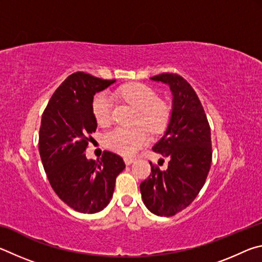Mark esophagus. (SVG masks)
I'll use <instances>...</instances> for the list:
<instances>
[{"instance_id":"esophagus-1","label":"esophagus","mask_w":262,"mask_h":262,"mask_svg":"<svg viewBox=\"0 0 262 262\" xmlns=\"http://www.w3.org/2000/svg\"><path fill=\"white\" fill-rule=\"evenodd\" d=\"M123 161H125V164L126 165H130V164L134 162V158H132V157H125L123 158Z\"/></svg>"}]
</instances>
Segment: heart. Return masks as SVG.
Here are the masks:
<instances>
[{
    "label": "heart",
    "mask_w": 262,
    "mask_h": 262,
    "mask_svg": "<svg viewBox=\"0 0 262 262\" xmlns=\"http://www.w3.org/2000/svg\"><path fill=\"white\" fill-rule=\"evenodd\" d=\"M114 95L139 110L137 122L147 125L154 134L165 130L170 121L171 110L166 103L158 99L154 89L143 83H130L119 88ZM92 112L99 125H110L113 119L112 98L105 92H100L92 101ZM145 126L115 128L106 134V145L122 156H132L149 142L150 133L148 127Z\"/></svg>",
    "instance_id": "b5f03b06"
}]
</instances>
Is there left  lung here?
<instances>
[{
  "label": "left lung",
  "instance_id": "obj_1",
  "mask_svg": "<svg viewBox=\"0 0 262 262\" xmlns=\"http://www.w3.org/2000/svg\"><path fill=\"white\" fill-rule=\"evenodd\" d=\"M150 79L167 84L173 96L166 130L152 147L168 158V166L161 171L150 162L151 173L140 189L152 214L170 217L188 207L206 183L212 156L210 127L200 99L185 78L164 73Z\"/></svg>",
  "mask_w": 262,
  "mask_h": 262
}]
</instances>
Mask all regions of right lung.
I'll return each instance as SVG.
<instances>
[{"mask_svg": "<svg viewBox=\"0 0 262 262\" xmlns=\"http://www.w3.org/2000/svg\"><path fill=\"white\" fill-rule=\"evenodd\" d=\"M115 81L77 72L61 83L43 111L39 130V152L47 178L66 205L95 214L108 205L115 179L126 167L119 155L104 151L99 161L88 159V137L96 132L92 112L96 92Z\"/></svg>", "mask_w": 262, "mask_h": 262, "instance_id": "add662e5", "label": "right lung"}]
</instances>
